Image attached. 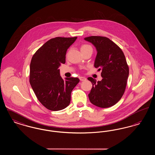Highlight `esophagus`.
<instances>
[{"label":"esophagus","instance_id":"34e87169","mask_svg":"<svg viewBox=\"0 0 155 155\" xmlns=\"http://www.w3.org/2000/svg\"><path fill=\"white\" fill-rule=\"evenodd\" d=\"M79 78H80V81H85V80H87V78H86L85 77H79Z\"/></svg>","mask_w":155,"mask_h":155}]
</instances>
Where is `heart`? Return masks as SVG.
<instances>
[{
    "mask_svg": "<svg viewBox=\"0 0 155 155\" xmlns=\"http://www.w3.org/2000/svg\"><path fill=\"white\" fill-rule=\"evenodd\" d=\"M89 49H92V48H91V46H89L88 45L84 44L81 45V51H86V50Z\"/></svg>",
    "mask_w": 155,
    "mask_h": 155,
    "instance_id": "heart-1",
    "label": "heart"
}]
</instances>
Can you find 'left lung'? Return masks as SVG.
<instances>
[{
  "label": "left lung",
  "instance_id": "obj_1",
  "mask_svg": "<svg viewBox=\"0 0 155 155\" xmlns=\"http://www.w3.org/2000/svg\"><path fill=\"white\" fill-rule=\"evenodd\" d=\"M84 39L94 45L97 54L94 66L101 70V81L88 77L92 84L88 96L93 104L110 107L123 95L129 75V68L122 50L108 38L91 36Z\"/></svg>",
  "mask_w": 155,
  "mask_h": 155
}]
</instances>
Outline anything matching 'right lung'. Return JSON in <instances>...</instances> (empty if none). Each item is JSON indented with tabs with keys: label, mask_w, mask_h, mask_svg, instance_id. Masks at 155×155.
I'll return each mask as SVG.
<instances>
[{
	"label": "right lung",
	"mask_w": 155,
	"mask_h": 155,
	"mask_svg": "<svg viewBox=\"0 0 155 155\" xmlns=\"http://www.w3.org/2000/svg\"><path fill=\"white\" fill-rule=\"evenodd\" d=\"M77 37H56L45 43L33 55L30 63V83L38 101L52 111L63 110L70 103L71 93L78 78L60 76L59 67L66 61L68 48Z\"/></svg>",
	"instance_id": "obj_1"
}]
</instances>
